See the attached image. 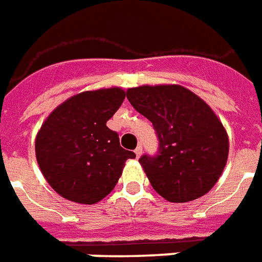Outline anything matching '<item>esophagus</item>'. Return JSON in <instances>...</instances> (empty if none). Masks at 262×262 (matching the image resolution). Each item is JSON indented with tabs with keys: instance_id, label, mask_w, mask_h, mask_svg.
Segmentation results:
<instances>
[{
	"instance_id": "1",
	"label": "esophagus",
	"mask_w": 262,
	"mask_h": 262,
	"mask_svg": "<svg viewBox=\"0 0 262 262\" xmlns=\"http://www.w3.org/2000/svg\"><path fill=\"white\" fill-rule=\"evenodd\" d=\"M143 153V147L142 146H137L136 150H135V154H136V157H140Z\"/></svg>"
}]
</instances>
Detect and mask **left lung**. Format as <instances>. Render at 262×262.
Masks as SVG:
<instances>
[{
  "mask_svg": "<svg viewBox=\"0 0 262 262\" xmlns=\"http://www.w3.org/2000/svg\"><path fill=\"white\" fill-rule=\"evenodd\" d=\"M126 97L159 137V153L139 160L154 191L176 203L208 193L229 156L227 133L208 103L176 84L129 88Z\"/></svg>",
  "mask_w": 262,
  "mask_h": 262,
  "instance_id": "obj_1",
  "label": "left lung"
}]
</instances>
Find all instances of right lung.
I'll return each instance as SVG.
<instances>
[{
	"mask_svg": "<svg viewBox=\"0 0 262 262\" xmlns=\"http://www.w3.org/2000/svg\"><path fill=\"white\" fill-rule=\"evenodd\" d=\"M126 97L122 88L85 91L59 105L37 132V164L60 196L94 205L106 196L136 154L120 147L106 122Z\"/></svg>",
	"mask_w": 262,
	"mask_h": 262,
	"instance_id": "add662e5",
	"label": "right lung"
}]
</instances>
